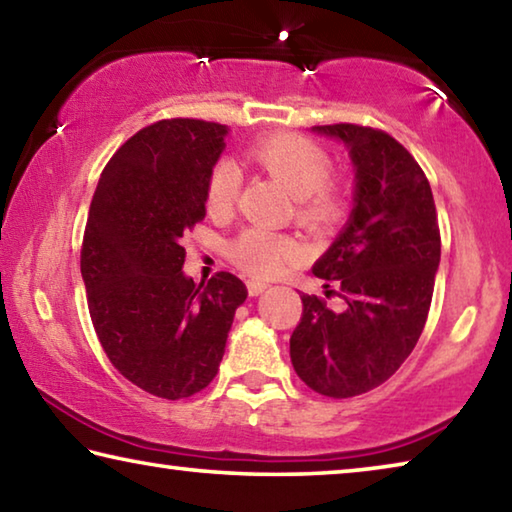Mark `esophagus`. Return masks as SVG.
Returning <instances> with one entry per match:
<instances>
[{
    "label": "esophagus",
    "instance_id": "esophagus-1",
    "mask_svg": "<svg viewBox=\"0 0 512 512\" xmlns=\"http://www.w3.org/2000/svg\"><path fill=\"white\" fill-rule=\"evenodd\" d=\"M268 289V284L262 280H248V293L250 296H259V293H264Z\"/></svg>",
    "mask_w": 512,
    "mask_h": 512
}]
</instances>
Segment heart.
Here are the masks:
<instances>
[{"label": "heart", "mask_w": 512, "mask_h": 512, "mask_svg": "<svg viewBox=\"0 0 512 512\" xmlns=\"http://www.w3.org/2000/svg\"><path fill=\"white\" fill-rule=\"evenodd\" d=\"M250 158L298 198V219L314 232L332 230L343 219L345 196L329 185L332 158L314 140L293 133L264 137L250 146ZM241 169L237 162L219 160L207 178V210L225 214L237 201ZM228 255L241 271L271 277L300 255L296 239L264 228H248L232 241Z\"/></svg>", "instance_id": "obj_1"}]
</instances>
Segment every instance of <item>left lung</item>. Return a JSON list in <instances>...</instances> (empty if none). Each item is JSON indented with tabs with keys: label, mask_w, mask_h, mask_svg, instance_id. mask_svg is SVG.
I'll use <instances>...</instances> for the list:
<instances>
[{
	"label": "left lung",
	"mask_w": 512,
	"mask_h": 512,
	"mask_svg": "<svg viewBox=\"0 0 512 512\" xmlns=\"http://www.w3.org/2000/svg\"><path fill=\"white\" fill-rule=\"evenodd\" d=\"M311 133L348 149L354 192L343 230L311 268L341 307L302 296L291 363L316 393L343 400L384 384L413 352L427 323L440 232L427 176L391 135L354 124Z\"/></svg>",
	"instance_id": "1"
}]
</instances>
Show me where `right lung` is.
Returning <instances> with one entry per match:
<instances>
[{
    "instance_id": "1",
    "label": "right lung",
    "mask_w": 512,
    "mask_h": 512,
    "mask_svg": "<svg viewBox=\"0 0 512 512\" xmlns=\"http://www.w3.org/2000/svg\"><path fill=\"white\" fill-rule=\"evenodd\" d=\"M230 128L164 119L142 128L103 169L85 225L81 275L94 332L121 375L164 400L210 384L235 311L232 273L194 284L183 235L205 216L207 178Z\"/></svg>"
}]
</instances>
